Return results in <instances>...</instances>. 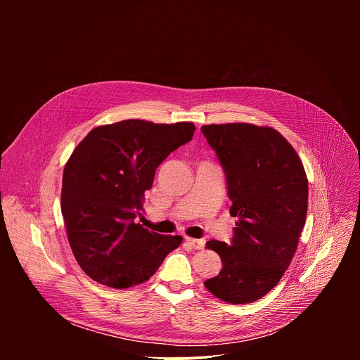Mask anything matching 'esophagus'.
Returning <instances> with one entry per match:
<instances>
[{"mask_svg":"<svg viewBox=\"0 0 360 360\" xmlns=\"http://www.w3.org/2000/svg\"><path fill=\"white\" fill-rule=\"evenodd\" d=\"M186 243H188L192 249H203V246H205V240H203V239L186 238Z\"/></svg>","mask_w":360,"mask_h":360,"instance_id":"34e87169","label":"esophagus"}]
</instances>
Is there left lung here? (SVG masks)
Listing matches in <instances>:
<instances>
[{
    "mask_svg": "<svg viewBox=\"0 0 360 360\" xmlns=\"http://www.w3.org/2000/svg\"><path fill=\"white\" fill-rule=\"evenodd\" d=\"M202 134L225 171L232 242H207L222 269L205 282L217 297L249 303L271 292L289 268L307 212V178L292 145L274 128L203 125Z\"/></svg>",
    "mask_w": 360,
    "mask_h": 360,
    "instance_id": "8db88e82",
    "label": "left lung"
}]
</instances>
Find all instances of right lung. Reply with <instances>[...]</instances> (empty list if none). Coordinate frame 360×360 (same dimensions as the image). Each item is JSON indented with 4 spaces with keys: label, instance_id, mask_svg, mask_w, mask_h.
<instances>
[{
    "label": "right lung",
    "instance_id": "obj_1",
    "mask_svg": "<svg viewBox=\"0 0 360 360\" xmlns=\"http://www.w3.org/2000/svg\"><path fill=\"white\" fill-rule=\"evenodd\" d=\"M192 122L143 120L94 128L64 168L61 212L81 269L98 283L124 289L148 281L182 236L135 224L157 168L193 136Z\"/></svg>",
    "mask_w": 360,
    "mask_h": 360
}]
</instances>
